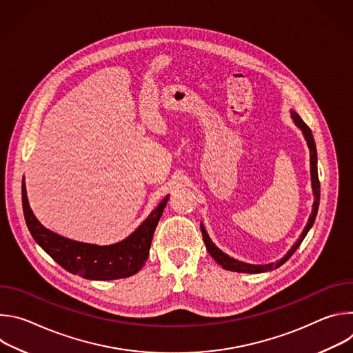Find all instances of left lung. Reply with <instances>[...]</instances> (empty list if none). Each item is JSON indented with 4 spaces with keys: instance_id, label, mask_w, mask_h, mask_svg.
I'll use <instances>...</instances> for the list:
<instances>
[{
    "instance_id": "left-lung-1",
    "label": "left lung",
    "mask_w": 353,
    "mask_h": 353,
    "mask_svg": "<svg viewBox=\"0 0 353 353\" xmlns=\"http://www.w3.org/2000/svg\"><path fill=\"white\" fill-rule=\"evenodd\" d=\"M292 117L296 123V125L303 131L305 137H306V141L309 143V148H310V165H312V184H313V191H314V204H313V212L309 218V222L303 230V233H301V236L299 237V240L294 243V245L288 251V254L278 263H272V264H268V265H251V264H245V263H241V261H237L234 259H230L229 256H226L225 253H222V251L211 241L205 228L203 226V223H201V232H203V239L205 241V245H207V250L208 253L211 254V257L219 264L222 265L225 270L228 271H234V272H244V274H259V272H267V271H272L275 268H278L279 265H282L283 263H286L292 254L294 253V251L297 250V247L301 244V241H303V239L306 237L307 232L310 230L312 225L314 223V219H316V215H317V211H319V203H320V180H319V173H317V150H316V142H314V138H313V134H312V130L309 128V125L300 119V116L294 112H292Z\"/></svg>"
}]
</instances>
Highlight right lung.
Listing matches in <instances>:
<instances>
[{
  "mask_svg": "<svg viewBox=\"0 0 353 353\" xmlns=\"http://www.w3.org/2000/svg\"><path fill=\"white\" fill-rule=\"evenodd\" d=\"M169 196L125 240L112 245H94L74 241L50 232L34 218L22 181V207L28 229L36 243L57 264L71 274L93 281H112L137 274L145 264L154 232L163 214Z\"/></svg>",
  "mask_w": 353,
  "mask_h": 353,
  "instance_id": "right-lung-1",
  "label": "right lung"
}]
</instances>
